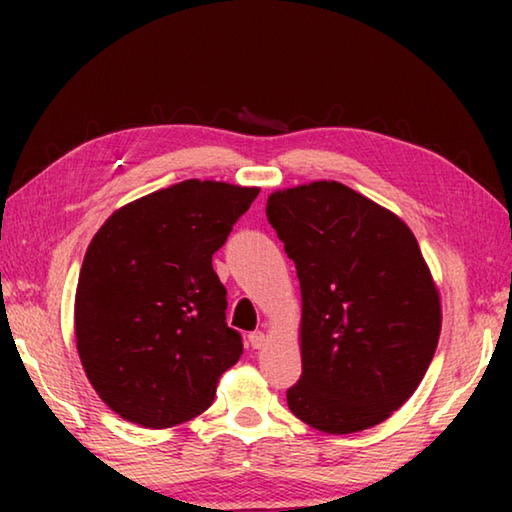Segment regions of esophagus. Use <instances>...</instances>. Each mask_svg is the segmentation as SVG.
Segmentation results:
<instances>
[{"label":"esophagus","mask_w":512,"mask_h":512,"mask_svg":"<svg viewBox=\"0 0 512 512\" xmlns=\"http://www.w3.org/2000/svg\"><path fill=\"white\" fill-rule=\"evenodd\" d=\"M248 341H250V345H253L255 350H262L264 345H266V334L259 332V329H257V332H253V334L248 336Z\"/></svg>","instance_id":"34e87169"}]
</instances>
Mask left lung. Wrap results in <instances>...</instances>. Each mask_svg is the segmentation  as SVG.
Instances as JSON below:
<instances>
[{
    "mask_svg": "<svg viewBox=\"0 0 512 512\" xmlns=\"http://www.w3.org/2000/svg\"><path fill=\"white\" fill-rule=\"evenodd\" d=\"M266 216L302 293L291 413L327 433L375 427L413 395L438 345L440 300L418 241L336 180L271 194Z\"/></svg>",
    "mask_w": 512,
    "mask_h": 512,
    "instance_id": "left-lung-1",
    "label": "left lung"
}]
</instances>
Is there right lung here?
Listing matches in <instances>:
<instances>
[{"label":"right lung","instance_id":"obj_1","mask_svg":"<svg viewBox=\"0 0 512 512\" xmlns=\"http://www.w3.org/2000/svg\"><path fill=\"white\" fill-rule=\"evenodd\" d=\"M259 189L183 180L121 207L85 253L76 348L90 384L121 418L164 429L201 415L244 341L225 323L212 255Z\"/></svg>","mask_w":512,"mask_h":512}]
</instances>
